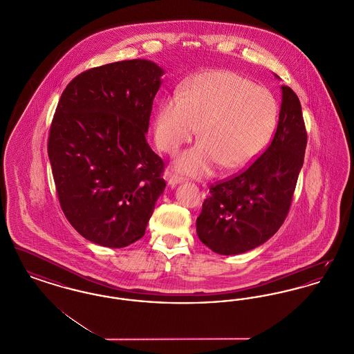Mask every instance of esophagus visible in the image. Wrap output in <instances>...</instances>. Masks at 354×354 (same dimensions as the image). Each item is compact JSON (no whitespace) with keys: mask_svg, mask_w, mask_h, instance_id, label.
Instances as JSON below:
<instances>
[{"mask_svg":"<svg viewBox=\"0 0 354 354\" xmlns=\"http://www.w3.org/2000/svg\"><path fill=\"white\" fill-rule=\"evenodd\" d=\"M179 183H183V178H179V176H175V175L169 176V185H171V187L179 185Z\"/></svg>","mask_w":354,"mask_h":354,"instance_id":"esophagus-1","label":"esophagus"}]
</instances>
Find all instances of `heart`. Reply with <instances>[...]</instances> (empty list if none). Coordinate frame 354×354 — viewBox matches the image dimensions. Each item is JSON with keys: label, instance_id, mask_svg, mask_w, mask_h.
I'll use <instances>...</instances> for the list:
<instances>
[{"label": "heart", "instance_id": "b5f03b06", "mask_svg": "<svg viewBox=\"0 0 354 354\" xmlns=\"http://www.w3.org/2000/svg\"><path fill=\"white\" fill-rule=\"evenodd\" d=\"M276 118L277 103L270 90L234 71L211 70L159 102L153 135L162 151L176 153L199 130L202 140L179 155L174 169L204 178L221 165L234 169L251 163L267 146Z\"/></svg>", "mask_w": 354, "mask_h": 354}]
</instances>
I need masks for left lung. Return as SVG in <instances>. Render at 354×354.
Segmentation results:
<instances>
[{
	"instance_id": "1",
	"label": "left lung",
	"mask_w": 354,
	"mask_h": 354,
	"mask_svg": "<svg viewBox=\"0 0 354 354\" xmlns=\"http://www.w3.org/2000/svg\"><path fill=\"white\" fill-rule=\"evenodd\" d=\"M281 93L277 129L267 150L248 169L211 185L203 203L196 232L214 252L251 251L279 231L289 212L304 165L306 130L299 97L284 84Z\"/></svg>"
}]
</instances>
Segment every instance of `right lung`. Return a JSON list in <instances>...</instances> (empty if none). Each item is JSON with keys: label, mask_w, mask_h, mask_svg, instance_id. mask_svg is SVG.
<instances>
[{"label": "right lung", "mask_w": 354, "mask_h": 354, "mask_svg": "<svg viewBox=\"0 0 354 354\" xmlns=\"http://www.w3.org/2000/svg\"><path fill=\"white\" fill-rule=\"evenodd\" d=\"M163 68L130 59L86 70L64 90L48 142L61 208L84 239L123 248L146 232L165 163L146 140Z\"/></svg>", "instance_id": "add662e5"}]
</instances>
